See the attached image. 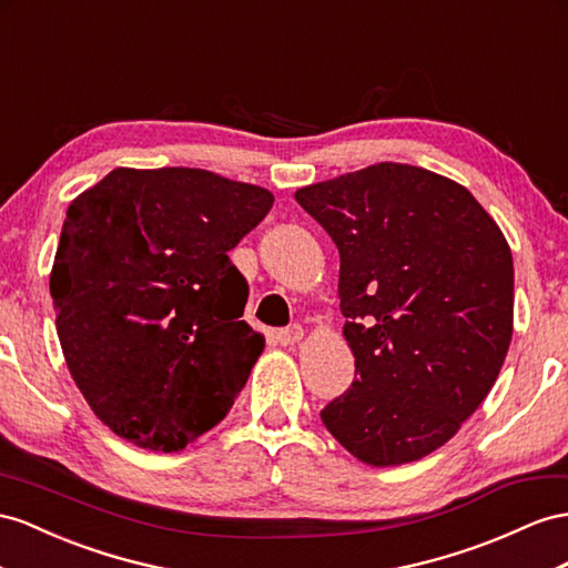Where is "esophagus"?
<instances>
[{
  "label": "esophagus",
  "mask_w": 568,
  "mask_h": 568,
  "mask_svg": "<svg viewBox=\"0 0 568 568\" xmlns=\"http://www.w3.org/2000/svg\"><path fill=\"white\" fill-rule=\"evenodd\" d=\"M304 338V328L302 326H290V328H283L275 333V343L283 345V347H293L297 343H302Z\"/></svg>",
  "instance_id": "34e87169"
}]
</instances>
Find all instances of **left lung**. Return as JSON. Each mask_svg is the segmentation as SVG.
<instances>
[{"mask_svg":"<svg viewBox=\"0 0 568 568\" xmlns=\"http://www.w3.org/2000/svg\"><path fill=\"white\" fill-rule=\"evenodd\" d=\"M300 206L341 254L343 336L355 382L322 410L326 429L374 465L444 446L487 398L514 336V258L463 184L376 163L302 186Z\"/></svg>","mask_w":568,"mask_h":568,"instance_id":"1","label":"left lung"}]
</instances>
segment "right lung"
Wrapping results in <instances>:
<instances>
[{
	"label": "right lung",
	"mask_w": 568,
	"mask_h": 568,
	"mask_svg": "<svg viewBox=\"0 0 568 568\" xmlns=\"http://www.w3.org/2000/svg\"><path fill=\"white\" fill-rule=\"evenodd\" d=\"M264 186L199 168H118L69 203L50 273L67 367L103 425L182 450L227 415L264 353L227 252Z\"/></svg>",
	"instance_id": "obj_1"
}]
</instances>
